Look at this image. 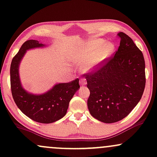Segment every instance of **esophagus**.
<instances>
[{"label":"esophagus","mask_w":157,"mask_h":157,"mask_svg":"<svg viewBox=\"0 0 157 157\" xmlns=\"http://www.w3.org/2000/svg\"><path fill=\"white\" fill-rule=\"evenodd\" d=\"M86 80L85 78H82V79H80V86H85V85H86Z\"/></svg>","instance_id":"esophagus-1"}]
</instances>
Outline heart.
<instances>
[{"label":"heart","mask_w":157,"mask_h":157,"mask_svg":"<svg viewBox=\"0 0 157 157\" xmlns=\"http://www.w3.org/2000/svg\"><path fill=\"white\" fill-rule=\"evenodd\" d=\"M113 43L105 42L101 39H97L86 43L80 49L71 54V62L77 66H82L84 70H94L100 63L107 59L114 51Z\"/></svg>","instance_id":"b5f03b06"}]
</instances>
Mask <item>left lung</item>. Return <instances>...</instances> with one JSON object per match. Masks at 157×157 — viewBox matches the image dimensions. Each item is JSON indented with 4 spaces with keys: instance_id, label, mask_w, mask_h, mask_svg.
<instances>
[{
    "instance_id": "8db88e82",
    "label": "left lung",
    "mask_w": 157,
    "mask_h": 157,
    "mask_svg": "<svg viewBox=\"0 0 157 157\" xmlns=\"http://www.w3.org/2000/svg\"><path fill=\"white\" fill-rule=\"evenodd\" d=\"M115 56L97 71L86 75L90 90L88 107L94 118L111 124L129 114L142 97L145 86L143 55L132 39L119 32Z\"/></svg>"
}]
</instances>
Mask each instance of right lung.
Instances as JSON below:
<instances>
[{
    "instance_id": "add662e5",
    "label": "right lung",
    "mask_w": 157,
    "mask_h": 157,
    "mask_svg": "<svg viewBox=\"0 0 157 157\" xmlns=\"http://www.w3.org/2000/svg\"><path fill=\"white\" fill-rule=\"evenodd\" d=\"M47 46L37 40L26 41L13 58L10 67L11 90L18 108L34 121L50 124L67 114L69 104L80 88L79 79L70 82L57 83L48 91L41 94L30 93L22 87L19 75V67L26 51Z\"/></svg>"
}]
</instances>
